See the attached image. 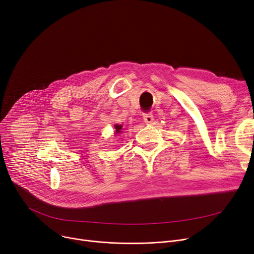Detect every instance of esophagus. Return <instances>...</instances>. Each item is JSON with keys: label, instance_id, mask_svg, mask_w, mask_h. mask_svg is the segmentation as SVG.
Listing matches in <instances>:
<instances>
[{"label": "esophagus", "instance_id": "34e87169", "mask_svg": "<svg viewBox=\"0 0 254 254\" xmlns=\"http://www.w3.org/2000/svg\"><path fill=\"white\" fill-rule=\"evenodd\" d=\"M143 119L146 124H151L153 122V115L152 113H144Z\"/></svg>", "mask_w": 254, "mask_h": 254}]
</instances>
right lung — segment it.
I'll return each mask as SVG.
<instances>
[{"instance_id": "obj_1", "label": "right lung", "mask_w": 254, "mask_h": 254, "mask_svg": "<svg viewBox=\"0 0 254 254\" xmlns=\"http://www.w3.org/2000/svg\"><path fill=\"white\" fill-rule=\"evenodd\" d=\"M115 127H116V132L118 134V132H122V128H123V127L122 126H118V125H116L115 126Z\"/></svg>"}]
</instances>
